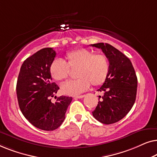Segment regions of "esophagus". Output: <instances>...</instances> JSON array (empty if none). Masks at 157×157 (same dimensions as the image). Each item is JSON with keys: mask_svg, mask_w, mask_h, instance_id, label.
<instances>
[{"mask_svg": "<svg viewBox=\"0 0 157 157\" xmlns=\"http://www.w3.org/2000/svg\"><path fill=\"white\" fill-rule=\"evenodd\" d=\"M85 96V95H81V96H75V98H83Z\"/></svg>", "mask_w": 157, "mask_h": 157, "instance_id": "esophagus-1", "label": "esophagus"}]
</instances>
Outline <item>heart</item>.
Segmentation results:
<instances>
[{
  "label": "heart",
  "mask_w": 157,
  "mask_h": 157,
  "mask_svg": "<svg viewBox=\"0 0 157 157\" xmlns=\"http://www.w3.org/2000/svg\"><path fill=\"white\" fill-rule=\"evenodd\" d=\"M66 63L62 59H55L51 63L50 74L57 81L66 80L69 76L70 68H77V80L66 82L62 85L63 94L76 96L89 89L90 83L94 86L101 85L109 73V61L103 53H94L86 48H78L66 53Z\"/></svg>",
  "instance_id": "heart-1"
}]
</instances>
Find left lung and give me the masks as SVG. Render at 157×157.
<instances>
[{"label": "left lung", "instance_id": "8db88e82", "mask_svg": "<svg viewBox=\"0 0 157 157\" xmlns=\"http://www.w3.org/2000/svg\"><path fill=\"white\" fill-rule=\"evenodd\" d=\"M91 46L101 49L109 62L108 76L98 89V104L92 111L101 123L111 124L123 119L134 105L136 96L137 77L128 58L109 44L98 43Z\"/></svg>", "mask_w": 157, "mask_h": 157}]
</instances>
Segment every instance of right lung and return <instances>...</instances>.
I'll use <instances>...</instances> for the list:
<instances>
[{
	"instance_id": "obj_1",
	"label": "right lung",
	"mask_w": 157,
	"mask_h": 157,
	"mask_svg": "<svg viewBox=\"0 0 157 157\" xmlns=\"http://www.w3.org/2000/svg\"><path fill=\"white\" fill-rule=\"evenodd\" d=\"M56 55L53 48H45L25 59L16 84L21 112L30 123L44 131H53L61 125L72 101V97L61 96L55 103L51 102V98L59 89L51 82L49 71Z\"/></svg>"
}]
</instances>
